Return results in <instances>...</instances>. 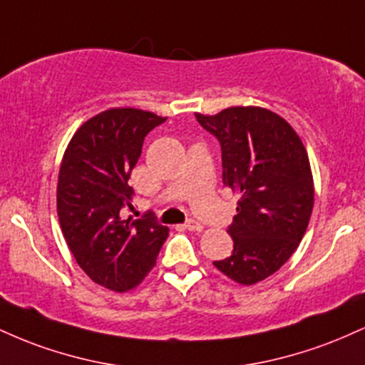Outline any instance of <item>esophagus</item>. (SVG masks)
<instances>
[{
	"mask_svg": "<svg viewBox=\"0 0 365 365\" xmlns=\"http://www.w3.org/2000/svg\"><path fill=\"white\" fill-rule=\"evenodd\" d=\"M185 226L187 230H190V232H200V230H202V225L199 223V221H195V220H187L185 221Z\"/></svg>",
	"mask_w": 365,
	"mask_h": 365,
	"instance_id": "obj_1",
	"label": "esophagus"
}]
</instances>
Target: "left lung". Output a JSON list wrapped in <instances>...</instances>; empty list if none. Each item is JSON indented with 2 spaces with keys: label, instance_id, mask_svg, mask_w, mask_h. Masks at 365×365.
I'll list each match as a JSON object with an SVG mask.
<instances>
[{
  "label": "left lung",
  "instance_id": "obj_1",
  "mask_svg": "<svg viewBox=\"0 0 365 365\" xmlns=\"http://www.w3.org/2000/svg\"><path fill=\"white\" fill-rule=\"evenodd\" d=\"M195 118L220 142L223 183L240 194L228 226L233 252L212 264L237 283L262 282L290 259L311 220L307 153L295 130L269 110L235 106Z\"/></svg>",
  "mask_w": 365,
  "mask_h": 365
}]
</instances>
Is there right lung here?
Returning <instances> with one entry per match:
<instances>
[{"instance_id":"add662e5","label":"right lung","mask_w":365,"mask_h":365,"mask_svg":"<svg viewBox=\"0 0 365 365\" xmlns=\"http://www.w3.org/2000/svg\"><path fill=\"white\" fill-rule=\"evenodd\" d=\"M165 121L133 108L103 111L77 130L63 156L56 194L63 237L86 274L110 290L139 284L170 235L153 212L125 217L133 209L128 180L142 144Z\"/></svg>"}]
</instances>
